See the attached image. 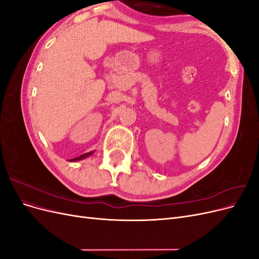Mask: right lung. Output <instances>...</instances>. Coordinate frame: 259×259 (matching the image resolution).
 Segmentation results:
<instances>
[{"label": "right lung", "mask_w": 259, "mask_h": 259, "mask_svg": "<svg viewBox=\"0 0 259 259\" xmlns=\"http://www.w3.org/2000/svg\"><path fill=\"white\" fill-rule=\"evenodd\" d=\"M93 153H94V151H91V152H88V153H84V154H82V155H80V156H77V158L71 159V160H69V161H71V162H75V161H80V160H83V159H85V158H88V156L92 155Z\"/></svg>", "instance_id": "add662e5"}]
</instances>
